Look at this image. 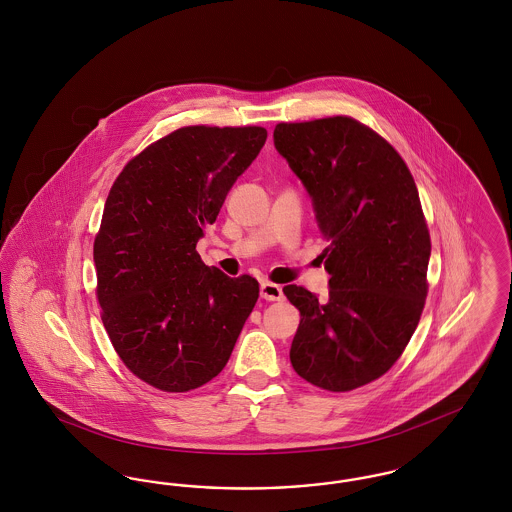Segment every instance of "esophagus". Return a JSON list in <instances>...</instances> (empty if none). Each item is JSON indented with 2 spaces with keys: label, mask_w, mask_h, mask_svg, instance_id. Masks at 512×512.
I'll return each instance as SVG.
<instances>
[{
  "label": "esophagus",
  "mask_w": 512,
  "mask_h": 512,
  "mask_svg": "<svg viewBox=\"0 0 512 512\" xmlns=\"http://www.w3.org/2000/svg\"><path fill=\"white\" fill-rule=\"evenodd\" d=\"M261 297L267 301H282L284 299V292L280 286L272 284V282H263L261 284Z\"/></svg>",
  "instance_id": "obj_1"
}]
</instances>
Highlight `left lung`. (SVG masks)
<instances>
[{
    "mask_svg": "<svg viewBox=\"0 0 512 512\" xmlns=\"http://www.w3.org/2000/svg\"><path fill=\"white\" fill-rule=\"evenodd\" d=\"M274 147L313 201L328 295H284L301 313L293 370L328 391L380 378L411 340L426 299L430 234L405 161L349 117L280 122Z\"/></svg>",
    "mask_w": 512,
    "mask_h": 512,
    "instance_id": "1",
    "label": "left lung"
}]
</instances>
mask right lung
Wrapping results in <instances>:
<instances>
[{"label":"right lung","mask_w":512,"mask_h":512,"mask_svg":"<svg viewBox=\"0 0 512 512\" xmlns=\"http://www.w3.org/2000/svg\"><path fill=\"white\" fill-rule=\"evenodd\" d=\"M267 142L261 126H186L134 157L105 201L94 242L103 326L122 363L163 391L226 366L259 282L207 267L195 245Z\"/></svg>","instance_id":"obj_1"}]
</instances>
